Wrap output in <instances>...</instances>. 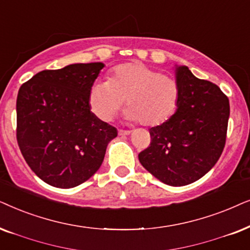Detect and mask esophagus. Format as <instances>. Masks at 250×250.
<instances>
[{
	"mask_svg": "<svg viewBox=\"0 0 250 250\" xmlns=\"http://www.w3.org/2000/svg\"><path fill=\"white\" fill-rule=\"evenodd\" d=\"M130 130H122V129H120L119 130V135L120 136H127V135H130Z\"/></svg>",
	"mask_w": 250,
	"mask_h": 250,
	"instance_id": "esophagus-1",
	"label": "esophagus"
}]
</instances>
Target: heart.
<instances>
[{"label":"heart","mask_w":250,"mask_h":250,"mask_svg":"<svg viewBox=\"0 0 250 250\" xmlns=\"http://www.w3.org/2000/svg\"><path fill=\"white\" fill-rule=\"evenodd\" d=\"M179 98L181 89L174 78L137 62L115 66L107 81L95 82L89 91V105L98 119L111 121L125 101V119L144 125L170 119Z\"/></svg>","instance_id":"obj_1"}]
</instances>
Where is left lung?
<instances>
[{"instance_id":"1","label":"left lung","mask_w":250,"mask_h":250,"mask_svg":"<svg viewBox=\"0 0 250 250\" xmlns=\"http://www.w3.org/2000/svg\"><path fill=\"white\" fill-rule=\"evenodd\" d=\"M181 89L170 119L149 129L151 144L139 162L159 181L184 186L200 179L218 161L225 146L229 98L210 81L195 78L186 66L176 67Z\"/></svg>"}]
</instances>
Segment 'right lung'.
Instances as JSON below:
<instances>
[{
  "instance_id": "right-lung-1",
  "label": "right lung",
  "mask_w": 250,
  "mask_h": 250,
  "mask_svg": "<svg viewBox=\"0 0 250 250\" xmlns=\"http://www.w3.org/2000/svg\"><path fill=\"white\" fill-rule=\"evenodd\" d=\"M103 62L45 69L21 86L17 142L27 165L46 184L75 188L101 168L116 128L90 111L89 91Z\"/></svg>"
}]
</instances>
